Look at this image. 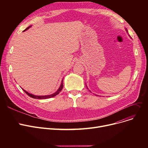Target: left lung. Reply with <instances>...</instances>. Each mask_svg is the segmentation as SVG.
Segmentation results:
<instances>
[{"mask_svg": "<svg viewBox=\"0 0 148 148\" xmlns=\"http://www.w3.org/2000/svg\"><path fill=\"white\" fill-rule=\"evenodd\" d=\"M126 31H127V32H128V30H127V29H126ZM87 88H88V87H87ZM89 91H90V90H89Z\"/></svg>", "mask_w": 148, "mask_h": 148, "instance_id": "8db88e82", "label": "left lung"}]
</instances>
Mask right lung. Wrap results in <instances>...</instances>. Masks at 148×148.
Returning a JSON list of instances; mask_svg holds the SVG:
<instances>
[{
    "instance_id": "add662e5",
    "label": "right lung",
    "mask_w": 148,
    "mask_h": 148,
    "mask_svg": "<svg viewBox=\"0 0 148 148\" xmlns=\"http://www.w3.org/2000/svg\"><path fill=\"white\" fill-rule=\"evenodd\" d=\"M30 27H31V26H29V27H27L24 31L27 30L29 29ZM62 89H63V79H62V82H61L60 86H59V89H58V90H57L56 92L53 93V94H51V95H41V96H40V95H33V94H30V93H29L28 92H27L26 90H24L23 89H22L25 92V93H26V94H27V95H29V97H32V98H35V99H47V98H50L55 97L56 95H57L58 94H59V92L62 90Z\"/></svg>"
}]
</instances>
